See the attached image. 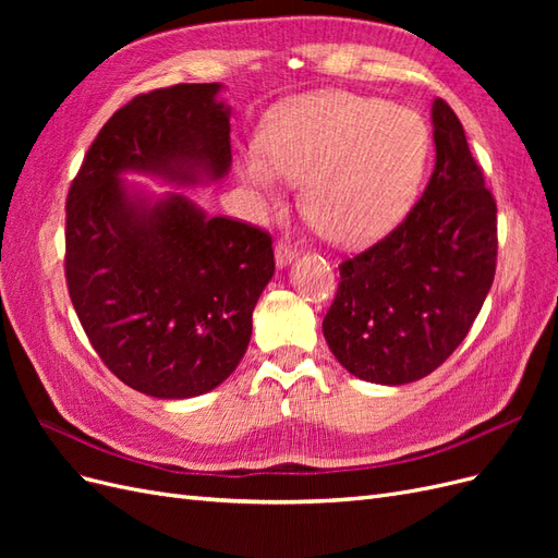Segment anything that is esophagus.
I'll list each match as a JSON object with an SVG mask.
<instances>
[{
	"mask_svg": "<svg viewBox=\"0 0 558 558\" xmlns=\"http://www.w3.org/2000/svg\"><path fill=\"white\" fill-rule=\"evenodd\" d=\"M275 260L279 267H289L295 260V248L289 242H279L275 248Z\"/></svg>",
	"mask_w": 558,
	"mask_h": 558,
	"instance_id": "1",
	"label": "esophagus"
}]
</instances>
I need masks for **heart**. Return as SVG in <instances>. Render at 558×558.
<instances>
[{"mask_svg":"<svg viewBox=\"0 0 558 558\" xmlns=\"http://www.w3.org/2000/svg\"><path fill=\"white\" fill-rule=\"evenodd\" d=\"M263 158L240 174L265 202L279 199L277 174L302 181L300 205L324 238L359 246L391 230L424 181L430 130L424 116L379 97L320 90L269 113Z\"/></svg>","mask_w":558,"mask_h":558,"instance_id":"obj_1","label":"heart"}]
</instances>
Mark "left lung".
<instances>
[{
	"label": "left lung",
	"mask_w": 558,
	"mask_h": 558,
	"mask_svg": "<svg viewBox=\"0 0 558 558\" xmlns=\"http://www.w3.org/2000/svg\"><path fill=\"white\" fill-rule=\"evenodd\" d=\"M433 140L424 195L384 240L340 265L324 318L335 359L373 384H410L440 367L465 340L496 275V199L459 116L440 97Z\"/></svg>",
	"instance_id": "left-lung-1"
}]
</instances>
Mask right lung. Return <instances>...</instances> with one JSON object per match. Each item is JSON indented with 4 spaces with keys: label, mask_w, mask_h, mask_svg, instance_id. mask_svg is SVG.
Returning <instances> with one entry per match:
<instances>
[{
    "label": "right lung",
    "mask_w": 558,
    "mask_h": 558,
    "mask_svg": "<svg viewBox=\"0 0 558 558\" xmlns=\"http://www.w3.org/2000/svg\"><path fill=\"white\" fill-rule=\"evenodd\" d=\"M218 83L137 95L90 144L66 195L64 277L93 349L130 388L181 400L240 365L275 275L272 238L189 197L128 193L123 172L195 183L232 162Z\"/></svg>",
    "instance_id": "add662e5"
}]
</instances>
